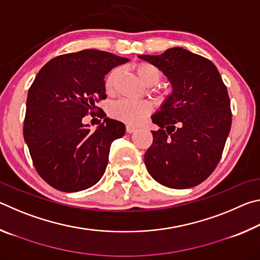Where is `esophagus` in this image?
I'll return each instance as SVG.
<instances>
[{
    "label": "esophagus",
    "mask_w": 260,
    "mask_h": 260,
    "mask_svg": "<svg viewBox=\"0 0 260 260\" xmlns=\"http://www.w3.org/2000/svg\"><path fill=\"white\" fill-rule=\"evenodd\" d=\"M126 131H127V133H134V132L136 131V127H134V126H132V125H127L126 126Z\"/></svg>",
    "instance_id": "obj_1"
}]
</instances>
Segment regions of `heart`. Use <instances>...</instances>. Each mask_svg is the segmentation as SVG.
<instances>
[{
	"label": "heart",
	"mask_w": 260,
	"mask_h": 260,
	"mask_svg": "<svg viewBox=\"0 0 260 260\" xmlns=\"http://www.w3.org/2000/svg\"><path fill=\"white\" fill-rule=\"evenodd\" d=\"M135 72L138 73L141 80L148 86H153L159 82L161 78L160 70L153 64L141 61L134 65ZM120 74V69H113L105 79V89L108 93H112L114 85ZM152 111V105L147 101H132V100H119L113 102L109 108V113L111 117L116 118L129 125H138L144 118Z\"/></svg>",
	"instance_id": "1"
}]
</instances>
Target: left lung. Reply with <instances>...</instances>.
Masks as SVG:
<instances>
[{
  "label": "left lung",
  "instance_id": "1",
  "mask_svg": "<svg viewBox=\"0 0 260 260\" xmlns=\"http://www.w3.org/2000/svg\"><path fill=\"white\" fill-rule=\"evenodd\" d=\"M164 73L172 93L151 116L153 141L144 155L149 174L162 186L187 189L213 172L232 126L231 101L218 69L181 47L140 55Z\"/></svg>",
  "mask_w": 260,
  "mask_h": 260
}]
</instances>
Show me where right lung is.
Segmentation results:
<instances>
[{
	"label": "right lung",
	"instance_id": "obj_1",
	"mask_svg": "<svg viewBox=\"0 0 260 260\" xmlns=\"http://www.w3.org/2000/svg\"><path fill=\"white\" fill-rule=\"evenodd\" d=\"M128 60L86 49L55 57L37 74L27 94L24 139L38 173L51 187L80 191L103 177L110 147L124 136L125 125L104 118L91 131L82 118L107 99L104 77Z\"/></svg>",
	"mask_w": 260,
	"mask_h": 260
}]
</instances>
